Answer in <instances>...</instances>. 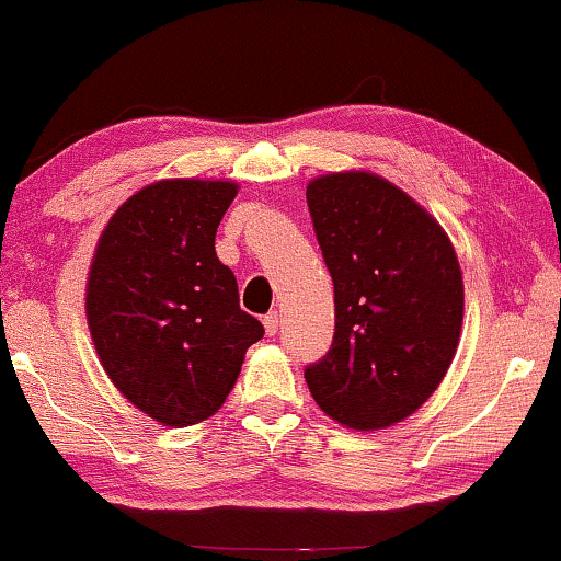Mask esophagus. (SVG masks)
<instances>
[{
    "instance_id": "obj_1",
    "label": "esophagus",
    "mask_w": 561,
    "mask_h": 561,
    "mask_svg": "<svg viewBox=\"0 0 561 561\" xmlns=\"http://www.w3.org/2000/svg\"><path fill=\"white\" fill-rule=\"evenodd\" d=\"M263 324H265V332H267V336H275V334H278V327H280V321H278V311L265 313Z\"/></svg>"
}]
</instances>
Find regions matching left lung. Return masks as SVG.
Returning a JSON list of instances; mask_svg holds the SVG:
<instances>
[{"label": "left lung", "instance_id": "8db88e82", "mask_svg": "<svg viewBox=\"0 0 561 561\" xmlns=\"http://www.w3.org/2000/svg\"><path fill=\"white\" fill-rule=\"evenodd\" d=\"M306 202L334 283V340L304 378L344 426L398 424L439 388L457 352V252L432 214L375 173L319 175Z\"/></svg>", "mask_w": 561, "mask_h": 561}]
</instances>
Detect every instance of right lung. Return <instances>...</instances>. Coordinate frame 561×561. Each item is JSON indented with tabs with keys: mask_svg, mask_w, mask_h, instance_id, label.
<instances>
[{
	"mask_svg": "<svg viewBox=\"0 0 561 561\" xmlns=\"http://www.w3.org/2000/svg\"><path fill=\"white\" fill-rule=\"evenodd\" d=\"M232 181L150 183L114 211L87 283V321L106 375L163 426L221 409L244 352L265 329L240 309L237 278L214 250Z\"/></svg>",
	"mask_w": 561,
	"mask_h": 561,
	"instance_id": "right-lung-1",
	"label": "right lung"
}]
</instances>
